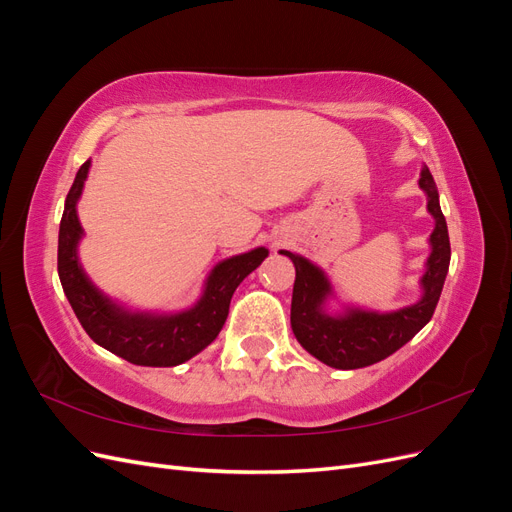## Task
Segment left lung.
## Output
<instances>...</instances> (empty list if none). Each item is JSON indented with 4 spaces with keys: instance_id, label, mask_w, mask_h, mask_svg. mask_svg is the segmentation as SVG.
<instances>
[{
    "instance_id": "left-lung-1",
    "label": "left lung",
    "mask_w": 512,
    "mask_h": 512,
    "mask_svg": "<svg viewBox=\"0 0 512 512\" xmlns=\"http://www.w3.org/2000/svg\"><path fill=\"white\" fill-rule=\"evenodd\" d=\"M418 188L427 196V213L433 230L427 239L429 256L418 280L421 297L391 312L342 303L339 312L329 307L337 301L335 288L322 267L309 258L280 250L297 271L292 288L290 327L297 342L324 365L335 369H359L391 356L421 331L438 305L451 265V241L440 209V194L429 168L423 164Z\"/></svg>"
}]
</instances>
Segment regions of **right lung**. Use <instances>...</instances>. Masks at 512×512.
<instances>
[{
    "label": "right lung",
    "mask_w": 512,
    "mask_h": 512,
    "mask_svg": "<svg viewBox=\"0 0 512 512\" xmlns=\"http://www.w3.org/2000/svg\"><path fill=\"white\" fill-rule=\"evenodd\" d=\"M89 168L91 160L79 168L66 196L57 245L59 282L76 318L98 346L134 365L175 367L190 361L220 335L232 294L247 275L260 267V262L269 256V250L260 245L250 252L220 260L207 273L203 292L196 303L179 312L134 309L108 297L91 282L81 265L79 245L85 230L76 207H79Z\"/></svg>",
    "instance_id": "1"
}]
</instances>
